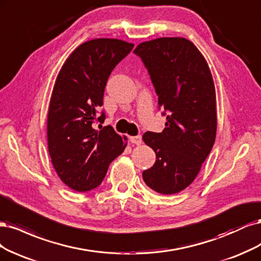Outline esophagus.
I'll list each match as a JSON object with an SVG mask.
<instances>
[{
  "label": "esophagus",
  "instance_id": "obj_1",
  "mask_svg": "<svg viewBox=\"0 0 261 261\" xmlns=\"http://www.w3.org/2000/svg\"><path fill=\"white\" fill-rule=\"evenodd\" d=\"M130 142L133 143V144L140 145L142 143V137L141 136H136V137H130Z\"/></svg>",
  "mask_w": 261,
  "mask_h": 261
}]
</instances>
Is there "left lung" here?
Wrapping results in <instances>:
<instances>
[{"mask_svg": "<svg viewBox=\"0 0 261 261\" xmlns=\"http://www.w3.org/2000/svg\"><path fill=\"white\" fill-rule=\"evenodd\" d=\"M163 108L166 128L147 131L143 140L156 153L142 173L146 186L170 195L188 188L212 150L217 130L216 93L210 69L197 47L184 38H159L139 44Z\"/></svg>", "mask_w": 261, "mask_h": 261, "instance_id": "left-lung-1", "label": "left lung"}]
</instances>
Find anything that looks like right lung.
I'll list each match as a JSON object with an SVG mask.
<instances>
[{
    "mask_svg": "<svg viewBox=\"0 0 261 261\" xmlns=\"http://www.w3.org/2000/svg\"><path fill=\"white\" fill-rule=\"evenodd\" d=\"M134 44L117 39H95L78 46L58 73L47 115L48 153L54 169L70 189L98 187L108 167L125 147L121 137L103 123L107 80Z\"/></svg>",
    "mask_w": 261,
    "mask_h": 261,
    "instance_id": "obj_1",
    "label": "right lung"
}]
</instances>
